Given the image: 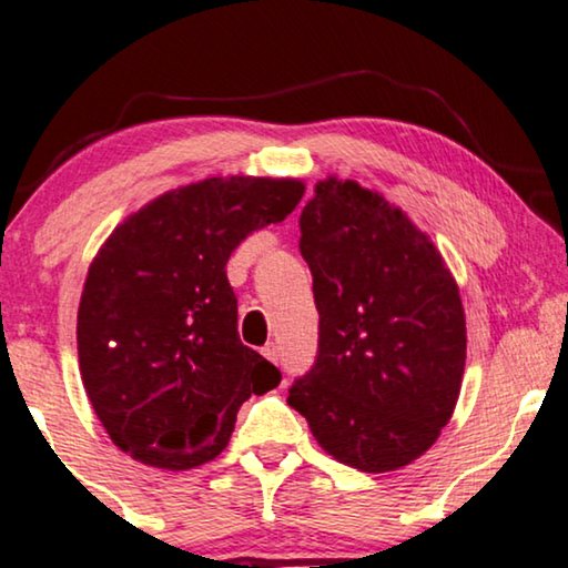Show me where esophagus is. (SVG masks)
<instances>
[{"label": "esophagus", "mask_w": 568, "mask_h": 568, "mask_svg": "<svg viewBox=\"0 0 568 568\" xmlns=\"http://www.w3.org/2000/svg\"><path fill=\"white\" fill-rule=\"evenodd\" d=\"M262 355H264V358H267V361H272V363H277V361H280V355H277V345H275V343H267V345H264V347H262Z\"/></svg>", "instance_id": "obj_1"}]
</instances>
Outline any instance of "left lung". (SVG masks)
I'll list each match as a JSON object with an SVG mask.
<instances>
[{
    "mask_svg": "<svg viewBox=\"0 0 568 568\" xmlns=\"http://www.w3.org/2000/svg\"><path fill=\"white\" fill-rule=\"evenodd\" d=\"M298 223L320 351L288 405L337 463L399 470L430 449L463 387L455 277L403 210L351 179L320 181Z\"/></svg>",
    "mask_w": 568,
    "mask_h": 568,
    "instance_id": "1",
    "label": "left lung"
}]
</instances>
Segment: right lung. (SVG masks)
Here are the masks:
<instances>
[{"mask_svg":"<svg viewBox=\"0 0 568 568\" xmlns=\"http://www.w3.org/2000/svg\"><path fill=\"white\" fill-rule=\"evenodd\" d=\"M301 196L298 179L213 176L155 196L105 239L82 288L78 355L121 452L192 470L229 447L241 403L277 387V368L239 339L225 264Z\"/></svg>","mask_w":568,"mask_h":568,"instance_id":"1","label":"right lung"}]
</instances>
